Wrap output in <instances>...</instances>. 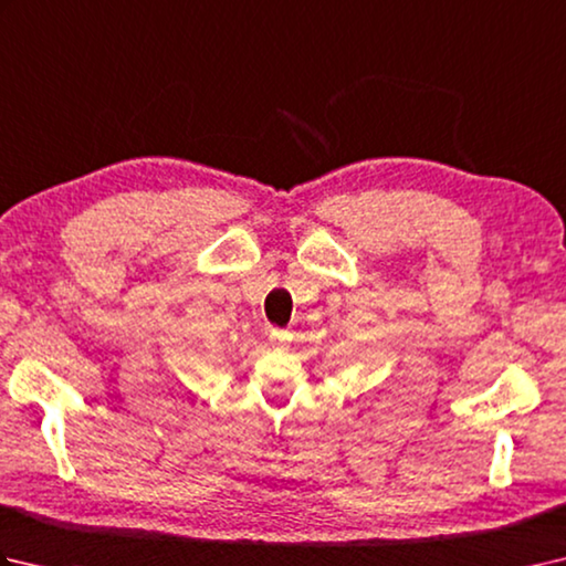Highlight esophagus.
<instances>
[{
    "label": "esophagus",
    "mask_w": 566,
    "mask_h": 566,
    "mask_svg": "<svg viewBox=\"0 0 566 566\" xmlns=\"http://www.w3.org/2000/svg\"><path fill=\"white\" fill-rule=\"evenodd\" d=\"M290 343H292V333H290V331L274 328V331L270 333V345H272V347H286Z\"/></svg>",
    "instance_id": "esophagus-1"
}]
</instances>
